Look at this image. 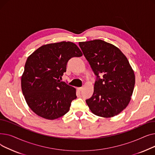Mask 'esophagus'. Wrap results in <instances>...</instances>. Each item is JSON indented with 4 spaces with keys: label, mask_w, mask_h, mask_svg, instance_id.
Returning <instances> with one entry per match:
<instances>
[{
    "label": "esophagus",
    "mask_w": 155,
    "mask_h": 155,
    "mask_svg": "<svg viewBox=\"0 0 155 155\" xmlns=\"http://www.w3.org/2000/svg\"><path fill=\"white\" fill-rule=\"evenodd\" d=\"M77 89H78V91L79 92H80V91H82L83 88H82V87H78V88H77Z\"/></svg>",
    "instance_id": "obj_1"
}]
</instances>
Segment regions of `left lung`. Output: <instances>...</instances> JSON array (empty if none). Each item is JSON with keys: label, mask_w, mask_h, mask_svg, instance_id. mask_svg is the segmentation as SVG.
I'll return each mask as SVG.
<instances>
[{"label": "left lung", "mask_w": 155, "mask_h": 155, "mask_svg": "<svg viewBox=\"0 0 155 155\" xmlns=\"http://www.w3.org/2000/svg\"><path fill=\"white\" fill-rule=\"evenodd\" d=\"M97 76L94 93L86 103L97 116H115L127 106L134 91L135 75L126 56L112 44L101 39L79 42ZM103 74L101 79L98 75Z\"/></svg>", "instance_id": "8db88e82"}]
</instances>
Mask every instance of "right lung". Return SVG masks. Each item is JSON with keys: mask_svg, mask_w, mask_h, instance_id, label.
Segmentation results:
<instances>
[{"mask_svg": "<svg viewBox=\"0 0 155 155\" xmlns=\"http://www.w3.org/2000/svg\"><path fill=\"white\" fill-rule=\"evenodd\" d=\"M83 55L72 42L61 41L44 45L26 60L21 76V88L29 108L38 116L49 120L67 114L76 89L60 79L73 57Z\"/></svg>", "mask_w": 155, "mask_h": 155, "instance_id": "1", "label": "right lung"}]
</instances>
